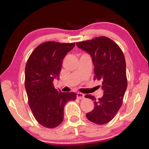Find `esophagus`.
<instances>
[{
	"mask_svg": "<svg viewBox=\"0 0 149 149\" xmlns=\"http://www.w3.org/2000/svg\"><path fill=\"white\" fill-rule=\"evenodd\" d=\"M84 96H85V95L84 93H79V92L77 93V98L79 99V100H82V99H84Z\"/></svg>",
	"mask_w": 149,
	"mask_h": 149,
	"instance_id": "34e87169",
	"label": "esophagus"
}]
</instances>
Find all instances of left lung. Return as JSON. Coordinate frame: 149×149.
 Returning a JSON list of instances; mask_svg holds the SVG:
<instances>
[{
    "label": "left lung",
    "instance_id": "8db88e82",
    "mask_svg": "<svg viewBox=\"0 0 149 149\" xmlns=\"http://www.w3.org/2000/svg\"><path fill=\"white\" fill-rule=\"evenodd\" d=\"M76 45L90 54L94 64V79L101 81L103 90V97L97 100L91 95L85 96L95 104L86 117L95 124H105L111 121L121 107L127 87L124 54L115 42L105 36L77 42Z\"/></svg>",
    "mask_w": 149,
    "mask_h": 149
}]
</instances>
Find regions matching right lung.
Wrapping results in <instances>:
<instances>
[{"label": "right lung", "instance_id": "1", "mask_svg": "<svg viewBox=\"0 0 149 149\" xmlns=\"http://www.w3.org/2000/svg\"><path fill=\"white\" fill-rule=\"evenodd\" d=\"M75 43L46 42L30 54L25 67V88L28 105L36 121L43 127L54 128L63 119L68 101L76 99L74 92L58 91L53 80L59 77L62 60Z\"/></svg>", "mask_w": 149, "mask_h": 149}]
</instances>
